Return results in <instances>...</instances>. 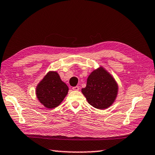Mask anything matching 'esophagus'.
Returning a JSON list of instances; mask_svg holds the SVG:
<instances>
[{"mask_svg": "<svg viewBox=\"0 0 155 155\" xmlns=\"http://www.w3.org/2000/svg\"><path fill=\"white\" fill-rule=\"evenodd\" d=\"M72 89H73V90H74V91H78L80 89V87L78 86H75V87H73Z\"/></svg>", "mask_w": 155, "mask_h": 155, "instance_id": "obj_1", "label": "esophagus"}]
</instances>
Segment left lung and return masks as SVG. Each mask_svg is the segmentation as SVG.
I'll list each match as a JSON object with an SVG mask.
<instances>
[{"label":"left lung","instance_id":"left-lung-1","mask_svg":"<svg viewBox=\"0 0 155 155\" xmlns=\"http://www.w3.org/2000/svg\"><path fill=\"white\" fill-rule=\"evenodd\" d=\"M118 86L114 78L102 67L94 70L87 78L82 92L87 101L97 109L104 110L115 101Z\"/></svg>","mask_w":155,"mask_h":155}]
</instances>
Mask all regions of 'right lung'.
<instances>
[{
    "instance_id": "right-lung-1",
    "label": "right lung",
    "mask_w": 155,
    "mask_h": 155,
    "mask_svg": "<svg viewBox=\"0 0 155 155\" xmlns=\"http://www.w3.org/2000/svg\"><path fill=\"white\" fill-rule=\"evenodd\" d=\"M68 91V86L55 71L49 72L36 87V96L39 101L50 109L61 104Z\"/></svg>"
}]
</instances>
